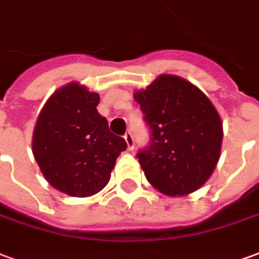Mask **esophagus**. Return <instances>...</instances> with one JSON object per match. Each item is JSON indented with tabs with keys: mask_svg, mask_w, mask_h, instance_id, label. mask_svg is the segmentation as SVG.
I'll use <instances>...</instances> for the list:
<instances>
[{
	"mask_svg": "<svg viewBox=\"0 0 259 259\" xmlns=\"http://www.w3.org/2000/svg\"><path fill=\"white\" fill-rule=\"evenodd\" d=\"M124 140L127 143V148L132 151V150L135 148V137L132 135V132H127V133L124 135Z\"/></svg>",
	"mask_w": 259,
	"mask_h": 259,
	"instance_id": "obj_1",
	"label": "esophagus"
}]
</instances>
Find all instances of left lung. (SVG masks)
Instances as JSON below:
<instances>
[{
  "label": "left lung",
  "mask_w": 259,
  "mask_h": 259,
  "mask_svg": "<svg viewBox=\"0 0 259 259\" xmlns=\"http://www.w3.org/2000/svg\"><path fill=\"white\" fill-rule=\"evenodd\" d=\"M135 99L150 129V142L136 154L148 182L169 196L196 191L220 157L223 126L214 106L191 82L168 74Z\"/></svg>",
  "instance_id": "1"
}]
</instances>
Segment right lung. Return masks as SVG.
<instances>
[{
    "label": "right lung",
    "instance_id": "right-lung-1",
    "mask_svg": "<svg viewBox=\"0 0 259 259\" xmlns=\"http://www.w3.org/2000/svg\"><path fill=\"white\" fill-rule=\"evenodd\" d=\"M99 95L71 82L43 106L33 133V155L49 184L71 196L104 189L119 154L127 148L97 111Z\"/></svg>",
    "mask_w": 259,
    "mask_h": 259
}]
</instances>
